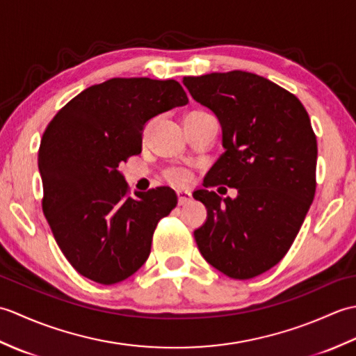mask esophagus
I'll return each mask as SVG.
<instances>
[{
	"label": "esophagus",
	"mask_w": 356,
	"mask_h": 356,
	"mask_svg": "<svg viewBox=\"0 0 356 356\" xmlns=\"http://www.w3.org/2000/svg\"><path fill=\"white\" fill-rule=\"evenodd\" d=\"M177 202L179 205H185V203H190L193 200V195L190 191H185V190H177Z\"/></svg>",
	"instance_id": "34e87169"
}]
</instances>
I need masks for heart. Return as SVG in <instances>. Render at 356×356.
<instances>
[{
    "label": "heart",
    "mask_w": 356,
    "mask_h": 356,
    "mask_svg": "<svg viewBox=\"0 0 356 356\" xmlns=\"http://www.w3.org/2000/svg\"><path fill=\"white\" fill-rule=\"evenodd\" d=\"M191 113H202V111H191ZM190 115V113H188ZM151 125H153V122H149L145 128V133H148V130L151 128ZM168 179L171 180V182L174 184H186L188 179H190V174H188L186 171L184 170H171L168 172Z\"/></svg>",
    "instance_id": "obj_1"
}]
</instances>
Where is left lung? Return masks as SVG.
I'll use <instances>...</instances> for the list:
<instances>
[{"label": "left lung", "mask_w": 356, "mask_h": 356, "mask_svg": "<svg viewBox=\"0 0 356 356\" xmlns=\"http://www.w3.org/2000/svg\"><path fill=\"white\" fill-rule=\"evenodd\" d=\"M184 86L222 127L225 153L203 184L237 190L236 199L193 193L207 207L195 243L225 275L257 277L289 251L312 205L318 148L311 119L292 93L254 73L186 76Z\"/></svg>", "instance_id": "1"}]
</instances>
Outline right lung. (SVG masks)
<instances>
[{
    "label": "right lung",
    "mask_w": 356,
    "mask_h": 356,
    "mask_svg": "<svg viewBox=\"0 0 356 356\" xmlns=\"http://www.w3.org/2000/svg\"><path fill=\"white\" fill-rule=\"evenodd\" d=\"M186 104L174 79L115 78L74 96L45 128L38 153L42 211L81 275L115 284L147 261L157 222L177 195L157 186L130 197L118 168L140 153L151 119Z\"/></svg>",
    "instance_id": "add662e5"
}]
</instances>
